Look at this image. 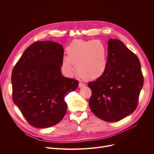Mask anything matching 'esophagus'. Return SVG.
Wrapping results in <instances>:
<instances>
[{"label": "esophagus", "instance_id": "1", "mask_svg": "<svg viewBox=\"0 0 154 154\" xmlns=\"http://www.w3.org/2000/svg\"><path fill=\"white\" fill-rule=\"evenodd\" d=\"M85 85V84H84V83H82V82H80L79 84V87H84Z\"/></svg>", "mask_w": 154, "mask_h": 154}]
</instances>
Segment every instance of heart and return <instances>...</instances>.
Here are the masks:
<instances>
[{
	"mask_svg": "<svg viewBox=\"0 0 154 154\" xmlns=\"http://www.w3.org/2000/svg\"><path fill=\"white\" fill-rule=\"evenodd\" d=\"M62 67L68 74H72L74 64L79 74L87 79L101 77L107 67V49L100 40H74L66 48Z\"/></svg>",
	"mask_w": 154,
	"mask_h": 154,
	"instance_id": "b5f03b06",
	"label": "heart"
}]
</instances>
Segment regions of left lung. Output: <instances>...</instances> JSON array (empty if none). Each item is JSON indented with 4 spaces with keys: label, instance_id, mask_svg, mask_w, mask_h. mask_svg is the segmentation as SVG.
<instances>
[{
    "label": "left lung",
    "instance_id": "1",
    "mask_svg": "<svg viewBox=\"0 0 154 154\" xmlns=\"http://www.w3.org/2000/svg\"><path fill=\"white\" fill-rule=\"evenodd\" d=\"M107 67L104 74L88 84L92 91L89 107L98 118L119 121L136 109L143 84L137 56L118 39L108 41Z\"/></svg>",
    "mask_w": 154,
    "mask_h": 154
}]
</instances>
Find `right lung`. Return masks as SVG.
Listing matches in <instances>:
<instances>
[{"instance_id": "obj_1", "label": "right lung", "mask_w": 154, "mask_h": 154, "mask_svg": "<svg viewBox=\"0 0 154 154\" xmlns=\"http://www.w3.org/2000/svg\"><path fill=\"white\" fill-rule=\"evenodd\" d=\"M64 50L52 41L35 42L12 70V99L27 122L37 128L59 123L66 114L65 97L75 91L77 80L62 76Z\"/></svg>"}]
</instances>
